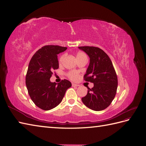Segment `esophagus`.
I'll return each instance as SVG.
<instances>
[{
	"instance_id": "1",
	"label": "esophagus",
	"mask_w": 146,
	"mask_h": 146,
	"mask_svg": "<svg viewBox=\"0 0 146 146\" xmlns=\"http://www.w3.org/2000/svg\"><path fill=\"white\" fill-rule=\"evenodd\" d=\"M72 86L73 87H77V86H78L79 85H76V84H75V83H72Z\"/></svg>"
}]
</instances>
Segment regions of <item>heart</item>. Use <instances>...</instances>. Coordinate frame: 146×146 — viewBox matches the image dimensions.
<instances>
[{"label": "heart", "mask_w": 146, "mask_h": 146, "mask_svg": "<svg viewBox=\"0 0 146 146\" xmlns=\"http://www.w3.org/2000/svg\"><path fill=\"white\" fill-rule=\"evenodd\" d=\"M64 58H65V56L64 55L61 56V57L60 58V60H59L60 64H62L63 63V61L64 60ZM76 58H77V61H78L80 60L87 58V57H86V55L85 53L82 52H78L76 55ZM68 77L70 79V80H76L78 77V74L77 72L71 71V72L68 73Z\"/></svg>", "instance_id": "b5f03b06"}]
</instances>
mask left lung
<instances>
[{
  "mask_svg": "<svg viewBox=\"0 0 146 146\" xmlns=\"http://www.w3.org/2000/svg\"><path fill=\"white\" fill-rule=\"evenodd\" d=\"M90 57V64L84 76L86 82L94 83L91 89L82 99L88 108L102 111L111 104L116 94L117 78L113 63L108 55L96 47H78Z\"/></svg>",
  "mask_w": 146,
  "mask_h": 146,
  "instance_id": "obj_1",
  "label": "left lung"
}]
</instances>
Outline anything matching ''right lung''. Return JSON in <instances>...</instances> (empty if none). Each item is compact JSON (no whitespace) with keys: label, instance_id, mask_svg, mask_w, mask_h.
<instances>
[{"label":"right lung","instance_id":"obj_1","mask_svg":"<svg viewBox=\"0 0 146 146\" xmlns=\"http://www.w3.org/2000/svg\"><path fill=\"white\" fill-rule=\"evenodd\" d=\"M67 49L58 46H45L39 49L31 59L25 83L29 94L33 103L44 110H50L62 101L65 92L72 84L64 80L56 83L51 82L52 71L58 69L57 55Z\"/></svg>","mask_w":146,"mask_h":146}]
</instances>
